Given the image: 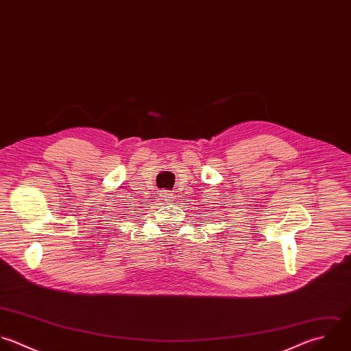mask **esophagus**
I'll return each mask as SVG.
<instances>
[{
	"mask_svg": "<svg viewBox=\"0 0 351 351\" xmlns=\"http://www.w3.org/2000/svg\"><path fill=\"white\" fill-rule=\"evenodd\" d=\"M160 195H161V199H167V201H169V199L173 198V197H172L173 194H172L171 191H168V190H162Z\"/></svg>",
	"mask_w": 351,
	"mask_h": 351,
	"instance_id": "obj_1",
	"label": "esophagus"
}]
</instances>
